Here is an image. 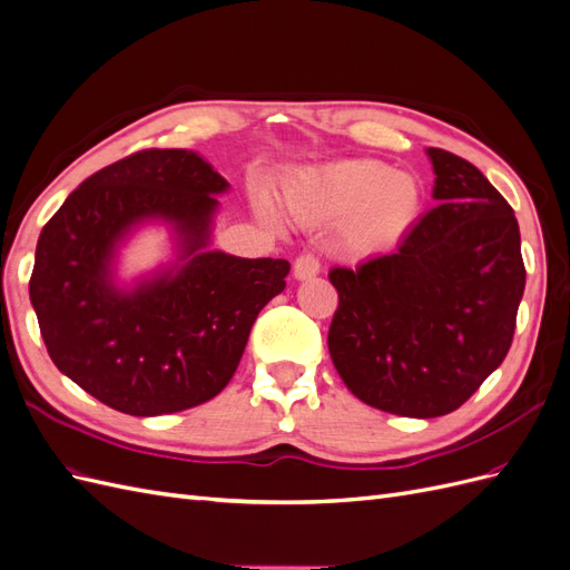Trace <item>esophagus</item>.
<instances>
[{"label":"esophagus","instance_id":"34e87169","mask_svg":"<svg viewBox=\"0 0 570 570\" xmlns=\"http://www.w3.org/2000/svg\"><path fill=\"white\" fill-rule=\"evenodd\" d=\"M292 273H295L297 281H308L314 278V275L321 273V262L318 256H314L312 252H304L295 258V266H292Z\"/></svg>","mask_w":570,"mask_h":570}]
</instances>
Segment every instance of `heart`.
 <instances>
[{"label":"heart","instance_id":"b5f03b06","mask_svg":"<svg viewBox=\"0 0 570 570\" xmlns=\"http://www.w3.org/2000/svg\"><path fill=\"white\" fill-rule=\"evenodd\" d=\"M421 187L381 161H342L299 174L285 189L287 214L304 226L340 223V245L371 254L404 237L421 214Z\"/></svg>","mask_w":570,"mask_h":570}]
</instances>
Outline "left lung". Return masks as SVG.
I'll return each mask as SVG.
<instances>
[{"label":"left lung","instance_id":"left-lung-1","mask_svg":"<svg viewBox=\"0 0 570 570\" xmlns=\"http://www.w3.org/2000/svg\"><path fill=\"white\" fill-rule=\"evenodd\" d=\"M440 202L392 254L333 268V364L361 402L396 416L459 409L502 364L525 289L519 220L480 170L428 149Z\"/></svg>","mask_w":570,"mask_h":570}]
</instances>
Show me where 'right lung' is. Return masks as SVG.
<instances>
[{
	"label": "right lung",
	"mask_w": 570,
	"mask_h": 570,
	"mask_svg": "<svg viewBox=\"0 0 570 570\" xmlns=\"http://www.w3.org/2000/svg\"><path fill=\"white\" fill-rule=\"evenodd\" d=\"M226 178L187 149H142L73 189L47 220L30 302L55 366L130 416L199 406L230 383L258 312L285 289V258L206 252ZM168 219L183 267L135 291L110 278L137 222Z\"/></svg>",
	"instance_id": "obj_1"
}]
</instances>
